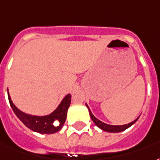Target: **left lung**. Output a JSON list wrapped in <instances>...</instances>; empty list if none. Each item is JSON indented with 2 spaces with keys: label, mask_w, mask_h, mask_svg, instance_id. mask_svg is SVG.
<instances>
[{
  "label": "left lung",
  "mask_w": 160,
  "mask_h": 160,
  "mask_svg": "<svg viewBox=\"0 0 160 160\" xmlns=\"http://www.w3.org/2000/svg\"><path fill=\"white\" fill-rule=\"evenodd\" d=\"M86 107H88L89 109V112H90V116H91V118L92 119V121L94 122V123L96 124V126L100 128L101 129H102L103 131L106 132H122L124 130H126L127 128H128L129 127H131L132 124H134L138 118H137L136 120H134L133 122H132L130 123L126 124V125H121V126H114V125H108L107 123H104V122H102L100 120H98L97 118H96L93 116V114L91 113V110L89 108V107L86 105Z\"/></svg>",
  "instance_id": "8db88e82"
}]
</instances>
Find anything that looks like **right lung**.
Here are the masks:
<instances>
[{
  "label": "right lung",
  "mask_w": 160,
  "mask_h": 160,
  "mask_svg": "<svg viewBox=\"0 0 160 160\" xmlns=\"http://www.w3.org/2000/svg\"><path fill=\"white\" fill-rule=\"evenodd\" d=\"M8 99L14 113L25 126L32 131L39 133L50 134L59 131L65 122L67 111L71 102V95L68 94L53 112L43 117L28 115L21 112L12 103L9 93H8Z\"/></svg>",
  "instance_id": "1"
}]
</instances>
